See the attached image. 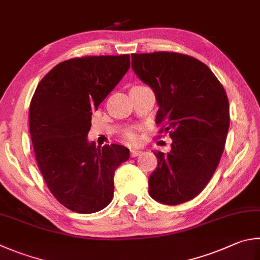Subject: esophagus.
I'll return each mask as SVG.
<instances>
[{
  "mask_svg": "<svg viewBox=\"0 0 260 260\" xmlns=\"http://www.w3.org/2000/svg\"><path fill=\"white\" fill-rule=\"evenodd\" d=\"M141 153H142V151H140V150H131V157L132 158H135V157H138V155H140Z\"/></svg>",
  "mask_w": 260,
  "mask_h": 260,
  "instance_id": "34e87169",
  "label": "esophagus"
}]
</instances>
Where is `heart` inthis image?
Here are the masks:
<instances>
[{
	"label": "heart",
	"instance_id": "b5f03b06",
	"mask_svg": "<svg viewBox=\"0 0 260 260\" xmlns=\"http://www.w3.org/2000/svg\"><path fill=\"white\" fill-rule=\"evenodd\" d=\"M125 139L128 143L131 144H136L138 143V135L135 134V132L133 131H129V132H126L125 133Z\"/></svg>",
	"mask_w": 260,
	"mask_h": 260
}]
</instances>
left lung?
Listing matches in <instances>:
<instances>
[{"mask_svg":"<svg viewBox=\"0 0 260 260\" xmlns=\"http://www.w3.org/2000/svg\"><path fill=\"white\" fill-rule=\"evenodd\" d=\"M132 68L153 89L159 133H169L171 151H155L157 168L149 194L164 205L190 201L209 183L218 166L230 127L223 85L200 60L177 52L132 54Z\"/></svg>","mask_w":260,"mask_h":260,"instance_id":"left-lung-1","label":"left lung"}]
</instances>
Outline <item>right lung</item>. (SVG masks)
<instances>
[{
    "instance_id": "right-lung-1",
    "label": "right lung",
    "mask_w": 260,
    "mask_h": 260,
    "mask_svg": "<svg viewBox=\"0 0 260 260\" xmlns=\"http://www.w3.org/2000/svg\"><path fill=\"white\" fill-rule=\"evenodd\" d=\"M129 54L91 55L60 62L37 85L29 132L41 174L61 205L93 214L110 204L114 176L129 159L122 145L87 141L92 111L129 69Z\"/></svg>"
}]
</instances>
